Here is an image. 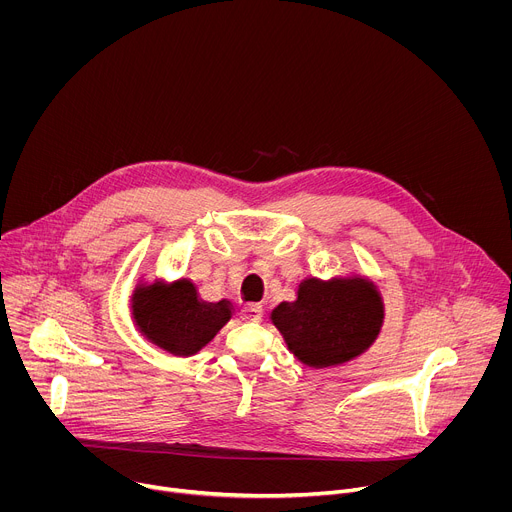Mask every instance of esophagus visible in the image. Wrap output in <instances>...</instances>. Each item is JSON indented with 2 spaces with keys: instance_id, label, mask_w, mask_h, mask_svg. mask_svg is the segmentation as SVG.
<instances>
[{
  "instance_id": "1",
  "label": "esophagus",
  "mask_w": 512,
  "mask_h": 512,
  "mask_svg": "<svg viewBox=\"0 0 512 512\" xmlns=\"http://www.w3.org/2000/svg\"><path fill=\"white\" fill-rule=\"evenodd\" d=\"M241 318L247 322H259L263 318V308L259 304H247L241 310Z\"/></svg>"
}]
</instances>
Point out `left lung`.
<instances>
[{
    "instance_id": "8db88e82",
    "label": "left lung",
    "mask_w": 512,
    "mask_h": 512,
    "mask_svg": "<svg viewBox=\"0 0 512 512\" xmlns=\"http://www.w3.org/2000/svg\"><path fill=\"white\" fill-rule=\"evenodd\" d=\"M385 308L367 277L304 279L296 302H281L271 320L287 348L308 367L326 369L367 350L381 332Z\"/></svg>"
}]
</instances>
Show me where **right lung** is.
I'll list each match as a JSON object with an SVG mask.
<instances>
[{"mask_svg": "<svg viewBox=\"0 0 512 512\" xmlns=\"http://www.w3.org/2000/svg\"><path fill=\"white\" fill-rule=\"evenodd\" d=\"M133 320L139 332L156 346L190 356L206 346L231 320V302H202L190 279L174 283H139L131 296Z\"/></svg>", "mask_w": 512, "mask_h": 512, "instance_id": "1", "label": "right lung"}]
</instances>
